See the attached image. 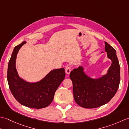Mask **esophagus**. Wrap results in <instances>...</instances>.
I'll return each instance as SVG.
<instances>
[{
    "mask_svg": "<svg viewBox=\"0 0 129 129\" xmlns=\"http://www.w3.org/2000/svg\"><path fill=\"white\" fill-rule=\"evenodd\" d=\"M71 72V68L69 65H67L66 67H65V73L67 74H69Z\"/></svg>",
    "mask_w": 129,
    "mask_h": 129,
    "instance_id": "obj_1",
    "label": "esophagus"
}]
</instances>
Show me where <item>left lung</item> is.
<instances>
[{
  "instance_id": "1",
  "label": "left lung",
  "mask_w": 129,
  "mask_h": 129,
  "mask_svg": "<svg viewBox=\"0 0 129 129\" xmlns=\"http://www.w3.org/2000/svg\"><path fill=\"white\" fill-rule=\"evenodd\" d=\"M105 50L112 63L106 74L98 79L86 75L81 66L70 72L74 98L79 106L96 108L105 105L115 95L120 81V68L115 49L105 42Z\"/></svg>"
}]
</instances>
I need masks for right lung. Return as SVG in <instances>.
<instances>
[{
    "label": "right lung",
    "mask_w": 129,
    "mask_h": 129,
    "mask_svg": "<svg viewBox=\"0 0 129 129\" xmlns=\"http://www.w3.org/2000/svg\"><path fill=\"white\" fill-rule=\"evenodd\" d=\"M26 42L16 46L8 64L7 80L9 89L15 99L28 108H46L53 100L55 92L65 77L64 68L54 69L42 80L29 83L20 78L16 69V55L19 49Z\"/></svg>",
    "instance_id": "obj_1"
}]
</instances>
